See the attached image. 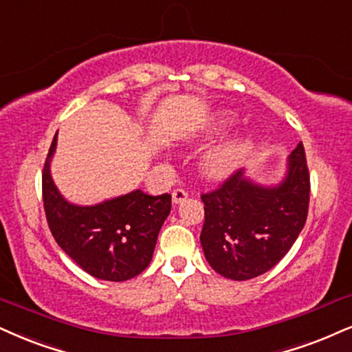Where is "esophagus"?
<instances>
[{"label":"esophagus","mask_w":352,"mask_h":352,"mask_svg":"<svg viewBox=\"0 0 352 352\" xmlns=\"http://www.w3.org/2000/svg\"><path fill=\"white\" fill-rule=\"evenodd\" d=\"M188 190L186 189H183V188H176L175 190H173V202L175 204H179V202H183V201H186V199H188Z\"/></svg>","instance_id":"34e87169"}]
</instances>
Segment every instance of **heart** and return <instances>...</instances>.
<instances>
[{"label": "heart", "instance_id": "heart-1", "mask_svg": "<svg viewBox=\"0 0 352 352\" xmlns=\"http://www.w3.org/2000/svg\"><path fill=\"white\" fill-rule=\"evenodd\" d=\"M233 122L232 116L222 114L217 117L215 122L212 124V129L220 130L227 127ZM251 140L248 137H238L235 140L223 143V145L217 146L210 153L206 155L202 162V169L207 176L210 177H223L230 175L235 169L245 155L248 153Z\"/></svg>", "mask_w": 352, "mask_h": 352}]
</instances>
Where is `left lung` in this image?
Masks as SVG:
<instances>
[{"label":"left lung","mask_w":352,"mask_h":352,"mask_svg":"<svg viewBox=\"0 0 352 352\" xmlns=\"http://www.w3.org/2000/svg\"><path fill=\"white\" fill-rule=\"evenodd\" d=\"M201 199V245L214 271L233 280L264 274L292 248L309 215L310 171L302 142L277 188L256 186L236 171Z\"/></svg>","instance_id":"left-lung-1"}]
</instances>
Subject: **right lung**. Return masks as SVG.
Listing matches in <instances>:
<instances>
[{"mask_svg":"<svg viewBox=\"0 0 352 352\" xmlns=\"http://www.w3.org/2000/svg\"><path fill=\"white\" fill-rule=\"evenodd\" d=\"M55 145L56 133L43 163L42 197L56 245L98 279L122 282L138 276L151 261L160 228L171 210V194L155 197L138 189L99 206H72L50 177Z\"/></svg>","mask_w":352,"mask_h":352,"instance_id":"obj_1","label":"right lung"}]
</instances>
